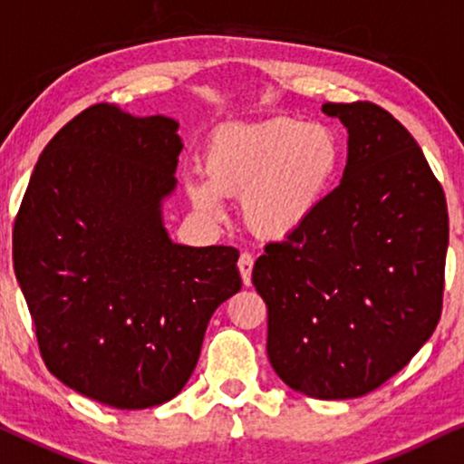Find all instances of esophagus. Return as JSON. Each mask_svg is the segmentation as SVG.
Masks as SVG:
<instances>
[{"label": "esophagus", "mask_w": 464, "mask_h": 464, "mask_svg": "<svg viewBox=\"0 0 464 464\" xmlns=\"http://www.w3.org/2000/svg\"><path fill=\"white\" fill-rule=\"evenodd\" d=\"M237 267H239V274H242L244 286H250V284H252V267H255V256L248 255V252H244V255L239 256Z\"/></svg>", "instance_id": "obj_1"}]
</instances>
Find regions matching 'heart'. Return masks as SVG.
I'll return each instance as SVG.
<instances>
[{"label":"heart","mask_w":464,"mask_h":464,"mask_svg":"<svg viewBox=\"0 0 464 464\" xmlns=\"http://www.w3.org/2000/svg\"><path fill=\"white\" fill-rule=\"evenodd\" d=\"M342 165V140L324 122L274 119L231 127L209 141L203 180L187 184L195 209L218 216V197H242L252 236L286 239L316 212Z\"/></svg>","instance_id":"b5f03b06"}]
</instances>
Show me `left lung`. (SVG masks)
<instances>
[{
  "instance_id": "obj_1",
  "label": "left lung",
  "mask_w": 464,
  "mask_h": 464,
  "mask_svg": "<svg viewBox=\"0 0 464 464\" xmlns=\"http://www.w3.org/2000/svg\"><path fill=\"white\" fill-rule=\"evenodd\" d=\"M348 129L337 188L299 231L265 246L252 284L267 356L312 399H356L399 373L441 316L448 206L411 133L369 102L324 103Z\"/></svg>"
}]
</instances>
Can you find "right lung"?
Wrapping results in <instances>:
<instances>
[{
  "mask_svg": "<svg viewBox=\"0 0 464 464\" xmlns=\"http://www.w3.org/2000/svg\"><path fill=\"white\" fill-rule=\"evenodd\" d=\"M180 152L174 119L97 103L48 141L14 220L48 372L116 410L174 399L216 307L242 288L236 248L174 244L163 227Z\"/></svg>",
  "mask_w": 464,
  "mask_h": 464,
  "instance_id": "1",
  "label": "right lung"
}]
</instances>
